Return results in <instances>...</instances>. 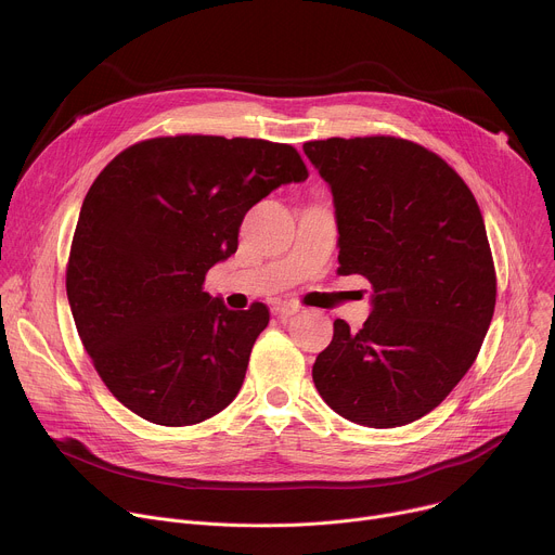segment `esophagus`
<instances>
[{
  "mask_svg": "<svg viewBox=\"0 0 555 555\" xmlns=\"http://www.w3.org/2000/svg\"><path fill=\"white\" fill-rule=\"evenodd\" d=\"M300 307L296 302H289V300H281L274 305V313L279 315V319H289V315L298 313Z\"/></svg>",
  "mask_w": 555,
  "mask_h": 555,
  "instance_id": "34e87169",
  "label": "esophagus"
}]
</instances>
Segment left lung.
<instances>
[{
    "label": "left lung",
    "mask_w": 555,
    "mask_h": 555,
    "mask_svg": "<svg viewBox=\"0 0 555 555\" xmlns=\"http://www.w3.org/2000/svg\"><path fill=\"white\" fill-rule=\"evenodd\" d=\"M302 151L332 186L338 274H362L373 287L360 332L334 323L313 384L349 422L411 424L448 398L492 323L496 272L483 215L461 176L417 142L327 138Z\"/></svg>",
    "instance_id": "left-lung-1"
}]
</instances>
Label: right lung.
Masks as SVG:
<instances>
[{
    "label": "right lung",
    "instance_id": "add662e5",
    "mask_svg": "<svg viewBox=\"0 0 555 555\" xmlns=\"http://www.w3.org/2000/svg\"><path fill=\"white\" fill-rule=\"evenodd\" d=\"M292 144L160 135L131 144L90 186L69 248L74 323L114 398L160 426H193L240 392L270 309L204 292L236 253L246 212L307 180Z\"/></svg>",
    "mask_w": 555,
    "mask_h": 555
}]
</instances>
